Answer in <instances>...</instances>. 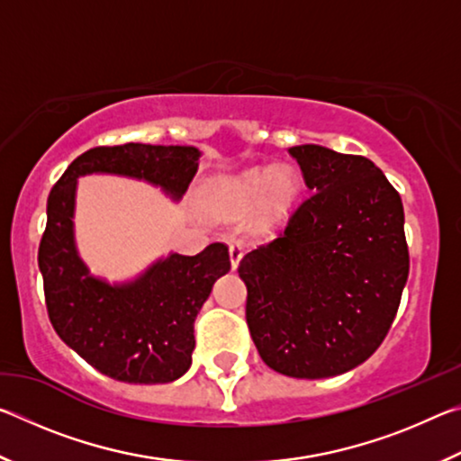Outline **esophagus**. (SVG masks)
I'll return each instance as SVG.
<instances>
[{"instance_id":"34e87169","label":"esophagus","mask_w":461,"mask_h":461,"mask_svg":"<svg viewBox=\"0 0 461 461\" xmlns=\"http://www.w3.org/2000/svg\"><path fill=\"white\" fill-rule=\"evenodd\" d=\"M241 256H244V248H241L240 241H231L230 244V260H231V268H238V262Z\"/></svg>"}]
</instances>
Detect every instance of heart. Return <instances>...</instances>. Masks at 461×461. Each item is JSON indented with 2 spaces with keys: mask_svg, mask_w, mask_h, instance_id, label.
<instances>
[{
  "mask_svg": "<svg viewBox=\"0 0 461 461\" xmlns=\"http://www.w3.org/2000/svg\"><path fill=\"white\" fill-rule=\"evenodd\" d=\"M299 194V176L293 168H254L215 186L212 213L217 220L233 221L256 207L252 228L268 231L283 217Z\"/></svg>",
  "mask_w": 461,
  "mask_h": 461,
  "instance_id": "1",
  "label": "heart"
}]
</instances>
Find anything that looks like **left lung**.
Returning a JSON list of instances; mask_svg holds the SVG:
<instances>
[{"label":"left lung","instance_id":"left-lung-1","mask_svg":"<svg viewBox=\"0 0 461 461\" xmlns=\"http://www.w3.org/2000/svg\"><path fill=\"white\" fill-rule=\"evenodd\" d=\"M311 194L240 260L246 321L268 368L330 378L384 341L409 276L399 191L366 156L288 148Z\"/></svg>","mask_w":461,"mask_h":461}]
</instances>
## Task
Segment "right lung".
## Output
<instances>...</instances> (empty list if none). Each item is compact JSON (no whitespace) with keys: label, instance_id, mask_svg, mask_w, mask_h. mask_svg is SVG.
Masks as SVG:
<instances>
[{"label":"right lung","instance_id":"right-lung-1","mask_svg":"<svg viewBox=\"0 0 461 461\" xmlns=\"http://www.w3.org/2000/svg\"><path fill=\"white\" fill-rule=\"evenodd\" d=\"M197 162L193 146H97L77 156L50 189L38 248L46 311L59 338L113 380L165 384L181 378L194 349V317L231 262L228 246L215 241L197 256L173 254L156 262L130 285L109 286L89 276L73 241L77 176H136L178 199Z\"/></svg>","mask_w":461,"mask_h":461}]
</instances>
